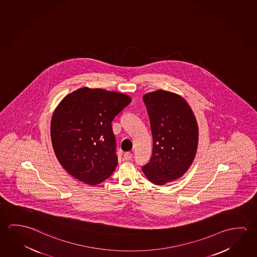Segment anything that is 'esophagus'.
<instances>
[{"instance_id": "esophagus-1", "label": "esophagus", "mask_w": 257, "mask_h": 257, "mask_svg": "<svg viewBox=\"0 0 257 257\" xmlns=\"http://www.w3.org/2000/svg\"><path fill=\"white\" fill-rule=\"evenodd\" d=\"M124 160H131L133 159V153H131V152H125L124 153Z\"/></svg>"}]
</instances>
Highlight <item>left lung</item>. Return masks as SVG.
<instances>
[{"mask_svg": "<svg viewBox=\"0 0 257 257\" xmlns=\"http://www.w3.org/2000/svg\"><path fill=\"white\" fill-rule=\"evenodd\" d=\"M150 117L153 149L143 171L155 185H165L185 174L198 145L197 122L189 105L175 93L159 89L143 97Z\"/></svg>", "mask_w": 257, "mask_h": 257, "instance_id": "8db88e82", "label": "left lung"}]
</instances>
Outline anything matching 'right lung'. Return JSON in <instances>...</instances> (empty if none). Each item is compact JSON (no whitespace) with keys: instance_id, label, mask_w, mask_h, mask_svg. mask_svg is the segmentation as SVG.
Masks as SVG:
<instances>
[{"instance_id":"obj_1","label":"right lung","mask_w":257,"mask_h":257,"mask_svg":"<svg viewBox=\"0 0 257 257\" xmlns=\"http://www.w3.org/2000/svg\"><path fill=\"white\" fill-rule=\"evenodd\" d=\"M131 103L122 93L81 88L60 102L51 120V140L57 160L72 177L100 184L118 164L112 121Z\"/></svg>"}]
</instances>
